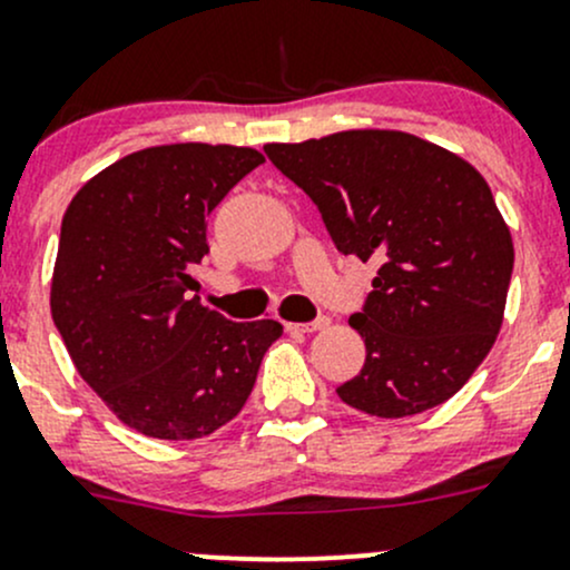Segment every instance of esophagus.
<instances>
[{
  "label": "esophagus",
  "mask_w": 570,
  "mask_h": 570,
  "mask_svg": "<svg viewBox=\"0 0 570 570\" xmlns=\"http://www.w3.org/2000/svg\"><path fill=\"white\" fill-rule=\"evenodd\" d=\"M327 325V317H317L312 322H286V331L289 333H312V331H320V327Z\"/></svg>",
  "instance_id": "obj_1"
}]
</instances>
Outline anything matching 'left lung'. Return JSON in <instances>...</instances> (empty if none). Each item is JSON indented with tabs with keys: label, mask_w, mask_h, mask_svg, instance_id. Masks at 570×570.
Segmentation results:
<instances>
[{
	"label": "left lung",
	"mask_w": 570,
	"mask_h": 570,
	"mask_svg": "<svg viewBox=\"0 0 570 570\" xmlns=\"http://www.w3.org/2000/svg\"><path fill=\"white\" fill-rule=\"evenodd\" d=\"M264 154L317 204L338 253L381 264L350 317L366 361L336 389L342 402L400 419L450 400L493 347L513 275L485 178L405 131H336Z\"/></svg>",
	"instance_id": "8db88e82"
}]
</instances>
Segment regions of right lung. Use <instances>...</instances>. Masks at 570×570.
Here are the masks:
<instances>
[{
	"label": "right lung",
	"instance_id": "right-lung-1",
	"mask_svg": "<svg viewBox=\"0 0 570 570\" xmlns=\"http://www.w3.org/2000/svg\"><path fill=\"white\" fill-rule=\"evenodd\" d=\"M264 163L256 148H142L90 178L60 226L51 320L109 411L142 435L193 441L243 411L275 320L232 322L200 306L193 267L206 217Z\"/></svg>",
	"mask_w": 570,
	"mask_h": 570
}]
</instances>
